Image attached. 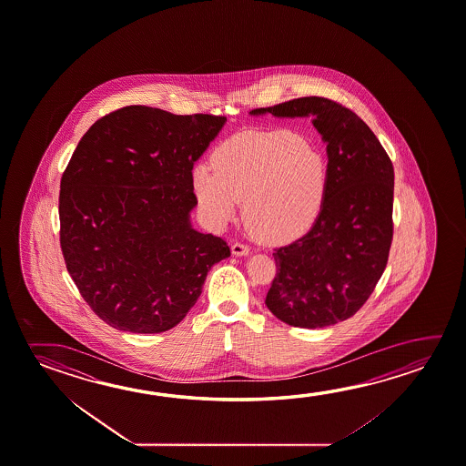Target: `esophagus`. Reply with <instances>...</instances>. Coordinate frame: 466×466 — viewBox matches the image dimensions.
Listing matches in <instances>:
<instances>
[{
  "label": "esophagus",
  "mask_w": 466,
  "mask_h": 466,
  "mask_svg": "<svg viewBox=\"0 0 466 466\" xmlns=\"http://www.w3.org/2000/svg\"><path fill=\"white\" fill-rule=\"evenodd\" d=\"M232 253L237 255V257H245V255H248V253H250V248H248V245L236 242V244L232 245Z\"/></svg>",
  "instance_id": "esophagus-1"
}]
</instances>
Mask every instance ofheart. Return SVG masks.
<instances>
[{"instance_id":"b5f03b06","label":"heart","mask_w":466,"mask_h":466,"mask_svg":"<svg viewBox=\"0 0 466 466\" xmlns=\"http://www.w3.org/2000/svg\"><path fill=\"white\" fill-rule=\"evenodd\" d=\"M213 168L193 170V190L207 221L221 229L244 199L245 221L268 242L306 232L329 190V162L298 131H245L216 147Z\"/></svg>"}]
</instances>
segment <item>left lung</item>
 Masks as SVG:
<instances>
[{"mask_svg":"<svg viewBox=\"0 0 466 466\" xmlns=\"http://www.w3.org/2000/svg\"><path fill=\"white\" fill-rule=\"evenodd\" d=\"M250 114L312 116L329 156L320 213L306 236L276 248L265 304L299 329L346 320L366 304L389 261L395 188L389 154L366 123L335 100L300 97Z\"/></svg>","mask_w":466,"mask_h":466,"instance_id":"obj_1","label":"left lung"}]
</instances>
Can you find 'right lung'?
Segmentation results:
<instances>
[{
  "instance_id": "1",
  "label": "right lung",
  "mask_w": 466,
  "mask_h": 466,
  "mask_svg": "<svg viewBox=\"0 0 466 466\" xmlns=\"http://www.w3.org/2000/svg\"><path fill=\"white\" fill-rule=\"evenodd\" d=\"M226 116L128 106L77 143L60 184V245L69 276L100 320L162 333L197 304L208 271L230 257L191 228L193 164Z\"/></svg>"
}]
</instances>
